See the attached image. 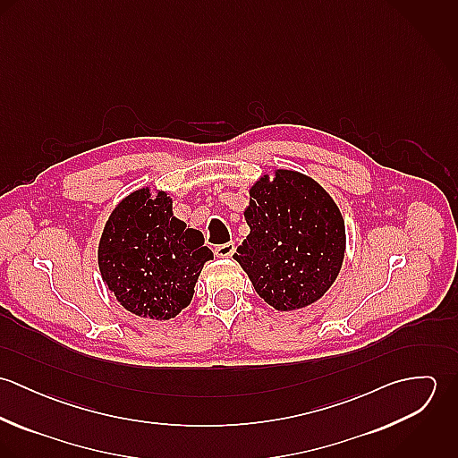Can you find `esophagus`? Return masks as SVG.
Segmentation results:
<instances>
[{"label":"esophagus","instance_id":"obj_1","mask_svg":"<svg viewBox=\"0 0 458 458\" xmlns=\"http://www.w3.org/2000/svg\"><path fill=\"white\" fill-rule=\"evenodd\" d=\"M234 250H236L234 243L229 242V243H224V245L215 247V256H216V258H231V256L234 254Z\"/></svg>","mask_w":458,"mask_h":458}]
</instances>
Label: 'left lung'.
Returning <instances> with one entry per match:
<instances>
[{
  "label": "left lung",
  "instance_id": "1",
  "mask_svg": "<svg viewBox=\"0 0 458 458\" xmlns=\"http://www.w3.org/2000/svg\"><path fill=\"white\" fill-rule=\"evenodd\" d=\"M249 194L243 215L250 234L234 259L275 310L316 303L344 262L345 224L338 206L316 180L291 169L264 174Z\"/></svg>",
  "mask_w": 458,
  "mask_h": 458
}]
</instances>
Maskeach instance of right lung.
I'll use <instances>...</instances> for the list:
<instances>
[{
    "label": "right lung",
    "instance_id": "obj_1",
    "mask_svg": "<svg viewBox=\"0 0 458 458\" xmlns=\"http://www.w3.org/2000/svg\"><path fill=\"white\" fill-rule=\"evenodd\" d=\"M213 252L173 213L167 192L139 189L113 209L98 243L102 280L129 312L169 321L187 309Z\"/></svg>",
    "mask_w": 458,
    "mask_h": 458
}]
</instances>
